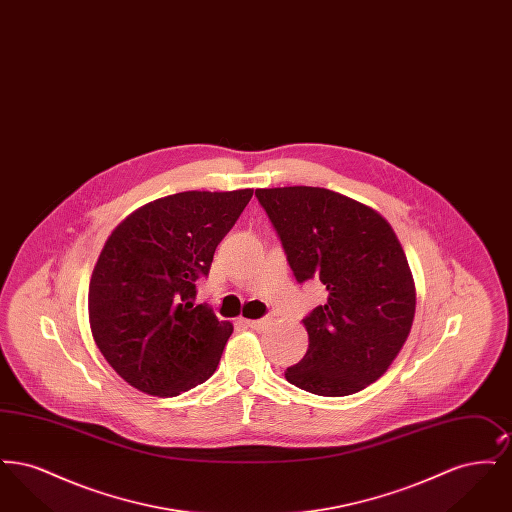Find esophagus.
<instances>
[{
  "mask_svg": "<svg viewBox=\"0 0 512 512\" xmlns=\"http://www.w3.org/2000/svg\"><path fill=\"white\" fill-rule=\"evenodd\" d=\"M245 324L253 330H265L268 324H270V318H257V320H245Z\"/></svg>",
  "mask_w": 512,
  "mask_h": 512,
  "instance_id": "34e87169",
  "label": "esophagus"
}]
</instances>
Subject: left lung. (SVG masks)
Segmentation results:
<instances>
[{
  "instance_id": "1",
  "label": "left lung",
  "mask_w": 512,
  "mask_h": 512,
  "mask_svg": "<svg viewBox=\"0 0 512 512\" xmlns=\"http://www.w3.org/2000/svg\"><path fill=\"white\" fill-rule=\"evenodd\" d=\"M299 284L320 280L328 299L303 324L305 357L286 370L299 390L343 397L393 363L413 326V276L388 220L324 188L257 190Z\"/></svg>"
}]
</instances>
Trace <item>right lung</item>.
<instances>
[{"label": "right lung", "instance_id": "1", "mask_svg": "<svg viewBox=\"0 0 512 512\" xmlns=\"http://www.w3.org/2000/svg\"><path fill=\"white\" fill-rule=\"evenodd\" d=\"M253 190L167 195L113 230L88 292L94 340L136 390L174 397L219 366L232 324L195 305L215 249L240 219Z\"/></svg>", "mask_w": 512, "mask_h": 512}]
</instances>
